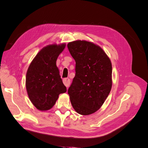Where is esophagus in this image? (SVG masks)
<instances>
[{
    "instance_id": "1",
    "label": "esophagus",
    "mask_w": 148,
    "mask_h": 148,
    "mask_svg": "<svg viewBox=\"0 0 148 148\" xmlns=\"http://www.w3.org/2000/svg\"><path fill=\"white\" fill-rule=\"evenodd\" d=\"M62 81H63L64 84L65 85L67 88H68V87L69 86L71 81H70V79L69 78H64V79H63Z\"/></svg>"
}]
</instances>
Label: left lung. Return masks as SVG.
<instances>
[{
  "label": "left lung",
  "mask_w": 148,
  "mask_h": 148,
  "mask_svg": "<svg viewBox=\"0 0 148 148\" xmlns=\"http://www.w3.org/2000/svg\"><path fill=\"white\" fill-rule=\"evenodd\" d=\"M75 61V74L68 89L72 106L82 115L95 112L103 104L112 87V64L100 47L86 40L67 44Z\"/></svg>",
  "instance_id": "1"
}]
</instances>
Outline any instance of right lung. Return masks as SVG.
<instances>
[{
    "label": "right lung",
    "instance_id": "add662e5",
    "mask_svg": "<svg viewBox=\"0 0 148 148\" xmlns=\"http://www.w3.org/2000/svg\"><path fill=\"white\" fill-rule=\"evenodd\" d=\"M66 44L47 45L33 59L26 74L25 86L30 100L39 110L53 107L60 94L67 91L56 66Z\"/></svg>",
    "mask_w": 148,
    "mask_h": 148
}]
</instances>
